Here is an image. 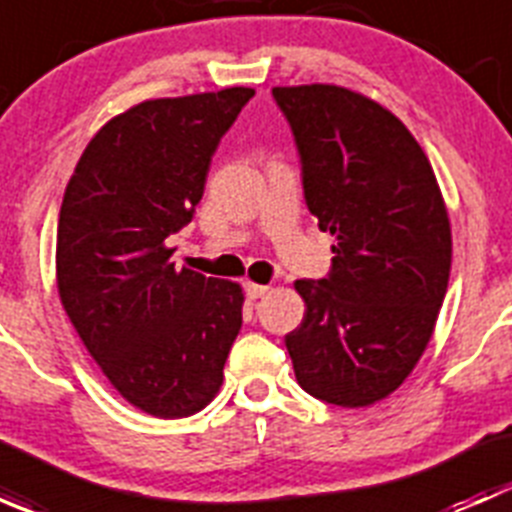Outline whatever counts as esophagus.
Returning a JSON list of instances; mask_svg holds the SVG:
<instances>
[{
  "instance_id": "1",
  "label": "esophagus",
  "mask_w": 512,
  "mask_h": 512,
  "mask_svg": "<svg viewBox=\"0 0 512 512\" xmlns=\"http://www.w3.org/2000/svg\"><path fill=\"white\" fill-rule=\"evenodd\" d=\"M267 292H270V287H267V285H255V282H245V294L250 299L265 297Z\"/></svg>"
}]
</instances>
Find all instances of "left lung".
Here are the masks:
<instances>
[{
	"instance_id": "left-lung-1",
	"label": "left lung",
	"mask_w": 512,
	"mask_h": 512,
	"mask_svg": "<svg viewBox=\"0 0 512 512\" xmlns=\"http://www.w3.org/2000/svg\"><path fill=\"white\" fill-rule=\"evenodd\" d=\"M332 270L297 280L307 312L285 337L309 396L359 409L386 399L421 359L451 275V225L409 128L342 86H277Z\"/></svg>"
}]
</instances>
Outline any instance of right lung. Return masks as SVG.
I'll list each match as a JSON object with an SVG mask.
<instances>
[{
  "label": "right lung",
  "instance_id": "right-lung-1",
  "mask_svg": "<svg viewBox=\"0 0 512 512\" xmlns=\"http://www.w3.org/2000/svg\"><path fill=\"white\" fill-rule=\"evenodd\" d=\"M255 91L156 98L111 118L76 165L56 232L59 297L81 342L136 409L183 418L223 384L242 289L175 270L220 138Z\"/></svg>",
  "mask_w": 512,
  "mask_h": 512
}]
</instances>
